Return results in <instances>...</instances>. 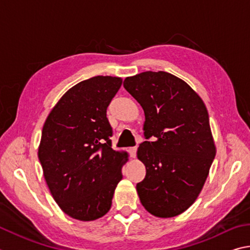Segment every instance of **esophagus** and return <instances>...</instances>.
<instances>
[{"label": "esophagus", "mask_w": 250, "mask_h": 250, "mask_svg": "<svg viewBox=\"0 0 250 250\" xmlns=\"http://www.w3.org/2000/svg\"><path fill=\"white\" fill-rule=\"evenodd\" d=\"M137 149H138L137 146H132V147L129 148V153H130V156L131 157L137 156Z\"/></svg>", "instance_id": "34e87169"}]
</instances>
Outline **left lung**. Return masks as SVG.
I'll use <instances>...</instances> for the list:
<instances>
[{
	"label": "left lung",
	"instance_id": "8db88e82",
	"mask_svg": "<svg viewBox=\"0 0 250 250\" xmlns=\"http://www.w3.org/2000/svg\"><path fill=\"white\" fill-rule=\"evenodd\" d=\"M145 113L138 157L146 168L137 184L141 203L158 217L180 214L198 198L215 157L208 113L183 80L143 72L124 82Z\"/></svg>",
	"mask_w": 250,
	"mask_h": 250
}]
</instances>
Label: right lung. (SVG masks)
<instances>
[{"label": "right lung", "mask_w": 250, "mask_h": 250, "mask_svg": "<svg viewBox=\"0 0 250 250\" xmlns=\"http://www.w3.org/2000/svg\"><path fill=\"white\" fill-rule=\"evenodd\" d=\"M122 80L94 76L63 95L43 125L38 157L61 210L94 221L109 211L122 179L124 154L113 151L107 108Z\"/></svg>", "instance_id": "1"}]
</instances>
